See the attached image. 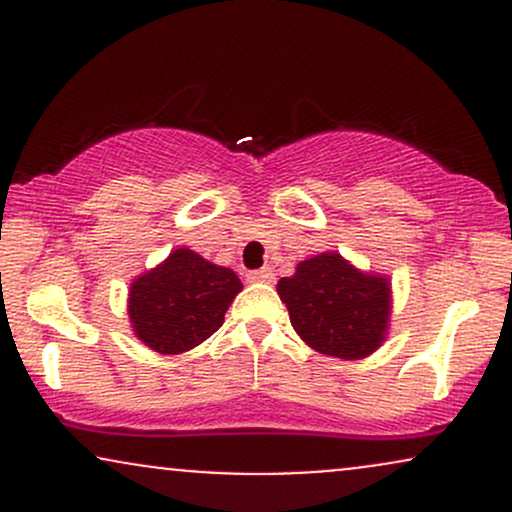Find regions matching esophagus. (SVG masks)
<instances>
[{"label":"esophagus","instance_id":"obj_1","mask_svg":"<svg viewBox=\"0 0 512 512\" xmlns=\"http://www.w3.org/2000/svg\"><path fill=\"white\" fill-rule=\"evenodd\" d=\"M248 281H252V284H272L274 281L272 267H262V269H255V272H248Z\"/></svg>","mask_w":512,"mask_h":512}]
</instances>
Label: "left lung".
I'll return each mask as SVG.
<instances>
[{
	"label": "left lung",
	"mask_w": 512,
	"mask_h": 512,
	"mask_svg": "<svg viewBox=\"0 0 512 512\" xmlns=\"http://www.w3.org/2000/svg\"><path fill=\"white\" fill-rule=\"evenodd\" d=\"M289 308L293 330L320 354L363 358L385 339L390 320V284L358 272L337 252H322L276 284Z\"/></svg>",
	"instance_id": "obj_1"
}]
</instances>
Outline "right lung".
I'll return each instance as SVG.
<instances>
[{
    "label": "right lung",
    "mask_w": 512,
    "mask_h": 512,
    "mask_svg": "<svg viewBox=\"0 0 512 512\" xmlns=\"http://www.w3.org/2000/svg\"><path fill=\"white\" fill-rule=\"evenodd\" d=\"M240 289L233 269L180 248L134 281L129 320L137 337L158 354H182L219 330Z\"/></svg>",
    "instance_id": "add662e5"
}]
</instances>
